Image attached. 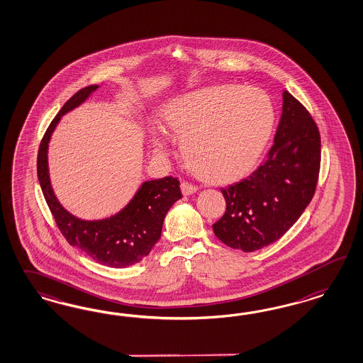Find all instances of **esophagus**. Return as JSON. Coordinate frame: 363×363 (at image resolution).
I'll return each mask as SVG.
<instances>
[{
	"mask_svg": "<svg viewBox=\"0 0 363 363\" xmlns=\"http://www.w3.org/2000/svg\"><path fill=\"white\" fill-rule=\"evenodd\" d=\"M181 190H182L184 196H191V194H194L197 191L198 187L189 184V182H182L181 184Z\"/></svg>",
	"mask_w": 363,
	"mask_h": 363,
	"instance_id": "obj_1",
	"label": "esophagus"
}]
</instances>
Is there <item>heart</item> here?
Masks as SVG:
<instances>
[{
  "instance_id": "b5f03b06",
  "label": "heart",
  "mask_w": 363,
  "mask_h": 363,
  "mask_svg": "<svg viewBox=\"0 0 363 363\" xmlns=\"http://www.w3.org/2000/svg\"><path fill=\"white\" fill-rule=\"evenodd\" d=\"M274 108L258 89L214 86L173 99L162 113V128L182 137V154L205 179L226 184L247 174L274 128ZM154 153L167 150L162 130H153Z\"/></svg>"
}]
</instances>
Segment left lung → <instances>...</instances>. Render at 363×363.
<instances>
[{"label": "left lung", "instance_id": "left-lung-1", "mask_svg": "<svg viewBox=\"0 0 363 363\" xmlns=\"http://www.w3.org/2000/svg\"><path fill=\"white\" fill-rule=\"evenodd\" d=\"M274 145L252 176L220 189L226 211L213 225L220 241L252 253L278 241L308 208L320 164V137L306 108L289 91Z\"/></svg>", "mask_w": 363, "mask_h": 363}]
</instances>
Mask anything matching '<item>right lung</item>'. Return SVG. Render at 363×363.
I'll use <instances>...</instances> for the list:
<instances>
[{
    "label": "right lung",
    "instance_id": "right-lung-1",
    "mask_svg": "<svg viewBox=\"0 0 363 363\" xmlns=\"http://www.w3.org/2000/svg\"><path fill=\"white\" fill-rule=\"evenodd\" d=\"M99 88L91 85L81 89L58 111L38 149L37 176L46 203L66 241L99 264L122 269L138 264L150 253L161 238L166 213L182 198V193L179 181L173 177L145 181L123 209L102 220L78 218L61 205L50 182L49 143L61 117L82 105Z\"/></svg>",
    "mask_w": 363,
    "mask_h": 363
}]
</instances>
